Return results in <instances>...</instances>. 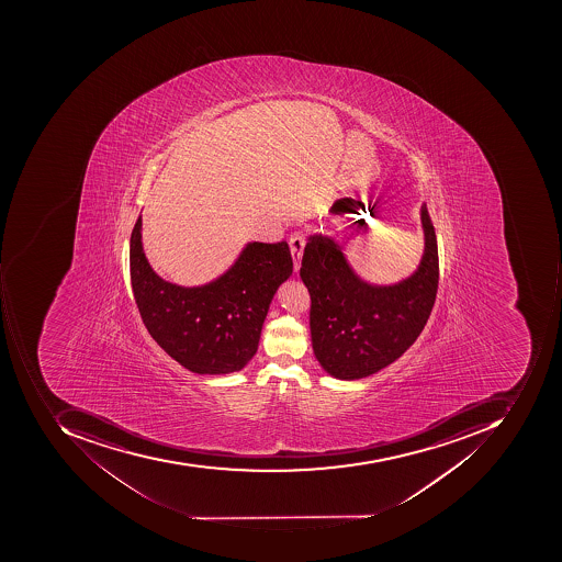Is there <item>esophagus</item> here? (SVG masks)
Returning <instances> with one entry per match:
<instances>
[{"instance_id": "34e87169", "label": "esophagus", "mask_w": 562, "mask_h": 562, "mask_svg": "<svg viewBox=\"0 0 562 562\" xmlns=\"http://www.w3.org/2000/svg\"><path fill=\"white\" fill-rule=\"evenodd\" d=\"M289 245L290 254H292V258H294L295 272H297L299 268H301L302 251H304L305 246L304 235L299 232H295L294 235H290Z\"/></svg>"}]
</instances>
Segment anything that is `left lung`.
<instances>
[{
    "label": "left lung",
    "mask_w": 562,
    "mask_h": 562,
    "mask_svg": "<svg viewBox=\"0 0 562 562\" xmlns=\"http://www.w3.org/2000/svg\"><path fill=\"white\" fill-rule=\"evenodd\" d=\"M423 260L395 285H371L352 272L341 246L312 235L301 279L311 295L312 348L321 367L339 380H360L398 360L423 333L436 302L439 255L426 204Z\"/></svg>",
    "instance_id": "8db88e82"
}]
</instances>
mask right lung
I'll list each match as a JSON object with an SVG mask.
<instances>
[{"mask_svg":"<svg viewBox=\"0 0 562 562\" xmlns=\"http://www.w3.org/2000/svg\"><path fill=\"white\" fill-rule=\"evenodd\" d=\"M136 307L151 338L177 363L199 374L239 371L254 358L268 307L292 276L289 245L248 243L228 272L201 286L166 282L142 246V216L130 238Z\"/></svg>","mask_w":562,"mask_h":562,"instance_id":"1","label":"right lung"}]
</instances>
